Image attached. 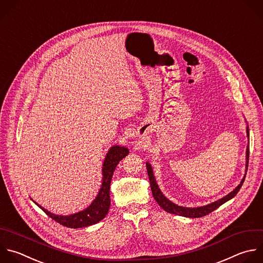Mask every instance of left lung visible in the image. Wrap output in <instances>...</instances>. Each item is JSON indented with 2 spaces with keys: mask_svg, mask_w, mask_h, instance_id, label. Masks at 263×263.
Masks as SVG:
<instances>
[{
  "mask_svg": "<svg viewBox=\"0 0 263 263\" xmlns=\"http://www.w3.org/2000/svg\"><path fill=\"white\" fill-rule=\"evenodd\" d=\"M247 136L249 138V128H247ZM249 145H248V148H247V170H248V164H249ZM146 170H147V174H148V180H149V184H151V190H152V193H153V196L154 198L156 199V201L158 202V204L164 210L166 211L167 213H170V214H176V215H179V216H183V217H188V218H200V217H203V216H206L209 215L210 213L214 212L216 209H218L220 205H222L223 203H225L226 201H228L229 199L233 198L237 192L239 191V189L241 188L242 184H243V181H245V178L246 176L243 177V179L241 180L240 184L232 191L230 192L228 195H226L225 197L221 198L220 200L218 201H215L211 204H208V205H204V206H200V208H183V206H179L177 204L172 203L171 201H169L163 194L162 192L160 191L158 185L156 184V180L154 178V173H153V170H152V167H151V164L147 162L146 163Z\"/></svg>",
  "mask_w": 263,
  "mask_h": 263,
  "instance_id": "1",
  "label": "left lung"
}]
</instances>
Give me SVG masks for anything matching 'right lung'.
<instances>
[{
    "label": "right lung",
    "mask_w": 263,
    "mask_h": 263,
    "mask_svg": "<svg viewBox=\"0 0 263 263\" xmlns=\"http://www.w3.org/2000/svg\"><path fill=\"white\" fill-rule=\"evenodd\" d=\"M128 154H129V151L126 147H121L116 145L109 149L104 160L103 169H102L103 171L102 187L96 199L86 210L70 216H60V215H54L48 212L38 203L36 204L52 220L69 228H81V227H86V226L98 223L99 221L105 218L109 210V205H110L109 190H110V183H111L114 171L117 165L119 164V162L123 158H125Z\"/></svg>",
    "instance_id": "right-lung-1"
}]
</instances>
